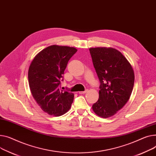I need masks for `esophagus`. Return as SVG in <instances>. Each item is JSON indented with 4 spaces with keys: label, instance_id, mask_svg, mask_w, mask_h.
I'll return each mask as SVG.
<instances>
[{
    "label": "esophagus",
    "instance_id": "1",
    "mask_svg": "<svg viewBox=\"0 0 156 156\" xmlns=\"http://www.w3.org/2000/svg\"><path fill=\"white\" fill-rule=\"evenodd\" d=\"M87 90H86L85 91H79L78 92V93H79V94H84V93H85L86 92H87Z\"/></svg>",
    "mask_w": 156,
    "mask_h": 156
}]
</instances>
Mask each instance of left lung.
Wrapping results in <instances>:
<instances>
[{
    "mask_svg": "<svg viewBox=\"0 0 156 156\" xmlns=\"http://www.w3.org/2000/svg\"><path fill=\"white\" fill-rule=\"evenodd\" d=\"M93 66L99 78V98L92 105L97 115L108 118L117 113L130 98L134 73L128 60L112 48H90Z\"/></svg>",
    "mask_w": 156,
    "mask_h": 156,
    "instance_id": "left-lung-1",
    "label": "left lung"
}]
</instances>
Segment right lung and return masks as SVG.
I'll return each instance as SVG.
<instances>
[{"label": "right lung", "instance_id": "1", "mask_svg": "<svg viewBox=\"0 0 156 156\" xmlns=\"http://www.w3.org/2000/svg\"><path fill=\"white\" fill-rule=\"evenodd\" d=\"M76 51L73 47L52 45L40 51L30 65L28 80L31 93L49 115H63L73 101V93L61 90L60 84L68 61Z\"/></svg>", "mask_w": 156, "mask_h": 156}]
</instances>
